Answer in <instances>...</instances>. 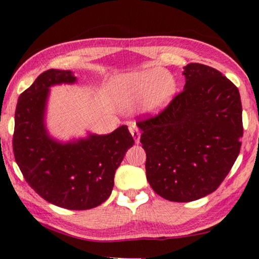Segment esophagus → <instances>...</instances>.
<instances>
[{"mask_svg":"<svg viewBox=\"0 0 259 259\" xmlns=\"http://www.w3.org/2000/svg\"><path fill=\"white\" fill-rule=\"evenodd\" d=\"M129 130H130V134L133 135V137H134V139H135L136 144H138L139 140H140V131H139V128H138L137 125H136V123H130Z\"/></svg>","mask_w":259,"mask_h":259,"instance_id":"esophagus-1","label":"esophagus"}]
</instances>
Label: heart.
<instances>
[{
    "instance_id": "1",
    "label": "heart",
    "mask_w": 259,
    "mask_h": 259,
    "mask_svg": "<svg viewBox=\"0 0 259 259\" xmlns=\"http://www.w3.org/2000/svg\"><path fill=\"white\" fill-rule=\"evenodd\" d=\"M175 89L176 84L170 74L153 68L120 76L112 93L117 107L129 109L140 100L144 112L157 113L170 102Z\"/></svg>"
}]
</instances>
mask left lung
Instances as JSON below:
<instances>
[{"mask_svg": "<svg viewBox=\"0 0 259 259\" xmlns=\"http://www.w3.org/2000/svg\"><path fill=\"white\" fill-rule=\"evenodd\" d=\"M183 74L182 93L160 114L137 122L147 181L174 202L216 191L239 155L243 135L238 88L203 64H188Z\"/></svg>", "mask_w": 259, "mask_h": 259, "instance_id": "obj_1", "label": "left lung"}]
</instances>
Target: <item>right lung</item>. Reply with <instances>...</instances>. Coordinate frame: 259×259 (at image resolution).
Masks as SVG:
<instances>
[{"instance_id":"1","label":"right lung","mask_w":259,"mask_h":259,"mask_svg":"<svg viewBox=\"0 0 259 259\" xmlns=\"http://www.w3.org/2000/svg\"><path fill=\"white\" fill-rule=\"evenodd\" d=\"M76 82L71 71L48 69L19 96L12 145L26 182L41 198L69 210H87L105 202L114 175L134 145L128 126L108 135L60 143L48 134L45 115L50 87Z\"/></svg>"}]
</instances>
